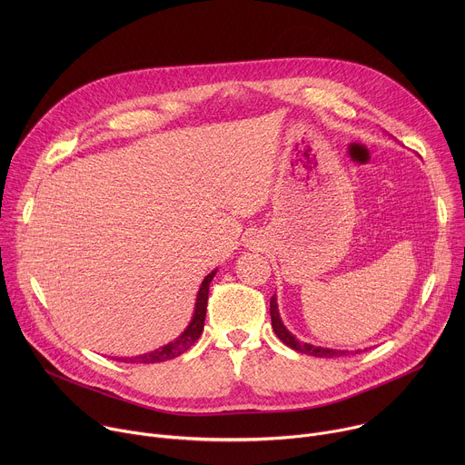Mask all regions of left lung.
Masks as SVG:
<instances>
[{
    "label": "left lung",
    "mask_w": 465,
    "mask_h": 465,
    "mask_svg": "<svg viewBox=\"0 0 465 465\" xmlns=\"http://www.w3.org/2000/svg\"><path fill=\"white\" fill-rule=\"evenodd\" d=\"M271 318H272V329L274 333L280 337V341L292 348L294 351H300V353H305V355H312V357H322V359H333V357H342V355H348L350 351H344V350H331V348H322V346H312V344H307V342H300L291 331L283 325L282 318H280V311H278V303H276V296L271 298ZM361 350H357L355 353H359Z\"/></svg>",
    "instance_id": "1"
}]
</instances>
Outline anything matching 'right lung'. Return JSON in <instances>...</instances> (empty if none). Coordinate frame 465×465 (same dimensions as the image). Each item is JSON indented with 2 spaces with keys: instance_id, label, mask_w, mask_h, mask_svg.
<instances>
[{
  "instance_id": "1",
  "label": "right lung",
  "mask_w": 465,
  "mask_h": 465,
  "mask_svg": "<svg viewBox=\"0 0 465 465\" xmlns=\"http://www.w3.org/2000/svg\"><path fill=\"white\" fill-rule=\"evenodd\" d=\"M217 271L210 272L201 289H198V294H196V303H194V314L189 322V325L185 327L183 333L174 341V342H169L165 346H162L160 350H154L151 353H143V355H138V357H124V359H115L119 362H130V364H154V362H163V361H171L182 353H185L196 341L198 337L203 335L204 331V320H206V307H208V294H210V283L212 280L215 278Z\"/></svg>"
}]
</instances>
